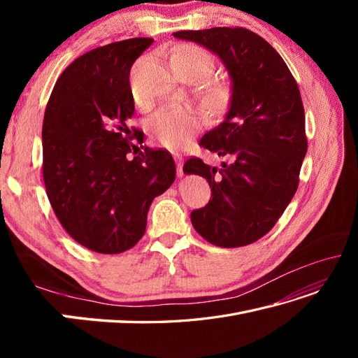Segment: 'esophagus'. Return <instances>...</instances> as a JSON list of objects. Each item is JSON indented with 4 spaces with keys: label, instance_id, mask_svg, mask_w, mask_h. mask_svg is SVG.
<instances>
[{
    "label": "esophagus",
    "instance_id": "1",
    "mask_svg": "<svg viewBox=\"0 0 358 358\" xmlns=\"http://www.w3.org/2000/svg\"><path fill=\"white\" fill-rule=\"evenodd\" d=\"M175 161H176V166H178V176H183V169H182L183 158H182V155L175 154Z\"/></svg>",
    "mask_w": 358,
    "mask_h": 358
}]
</instances>
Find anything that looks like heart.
Instances as JSON below:
<instances>
[{"instance_id":"heart-1","label":"heart","mask_w":358,"mask_h":358,"mask_svg":"<svg viewBox=\"0 0 358 358\" xmlns=\"http://www.w3.org/2000/svg\"><path fill=\"white\" fill-rule=\"evenodd\" d=\"M170 67L175 62L187 64L196 69L199 73L204 76V79L212 73L213 70V59L204 49L189 45V43H183L173 48L169 57ZM136 103L142 104L143 100L137 92H134ZM209 103L215 107L222 106L227 99V90L222 85H216L209 91ZM204 113L191 104H179L173 106L170 109L159 110L150 122V129L157 142L169 149H180L185 146L194 133L204 125Z\"/></svg>"}]
</instances>
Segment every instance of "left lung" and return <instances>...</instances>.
Returning a JSON list of instances; mask_svg holds the SVG:
<instances>
[{"instance_id": "left-lung-1", "label": "left lung", "mask_w": 358, "mask_h": 358, "mask_svg": "<svg viewBox=\"0 0 358 358\" xmlns=\"http://www.w3.org/2000/svg\"><path fill=\"white\" fill-rule=\"evenodd\" d=\"M218 55L233 82L224 121L200 146L230 157L218 170L191 157L183 171L209 182L212 199L191 212L196 231L209 243L239 248L273 229L299 187L308 150L305 109L294 76L282 57L242 27L178 31Z\"/></svg>"}]
</instances>
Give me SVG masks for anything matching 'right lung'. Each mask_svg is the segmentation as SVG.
Returning a JSON list of instances; mask_svg holds the SVG:
<instances>
[{"instance_id": "obj_1", "label": "right lung", "mask_w": 358, "mask_h": 358, "mask_svg": "<svg viewBox=\"0 0 358 358\" xmlns=\"http://www.w3.org/2000/svg\"><path fill=\"white\" fill-rule=\"evenodd\" d=\"M152 43L128 38L86 52L62 71L46 106L48 197L64 230L94 252L131 249L145 234L150 203L176 176L170 152L142 150L145 134L128 127L129 70Z\"/></svg>"}]
</instances>
